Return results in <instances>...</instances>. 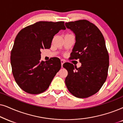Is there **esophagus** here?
Listing matches in <instances>:
<instances>
[{
    "label": "esophagus",
    "mask_w": 123,
    "mask_h": 123,
    "mask_svg": "<svg viewBox=\"0 0 123 123\" xmlns=\"http://www.w3.org/2000/svg\"><path fill=\"white\" fill-rule=\"evenodd\" d=\"M61 62L62 68H63V63H65V61L63 60H61Z\"/></svg>",
    "instance_id": "34e87169"
}]
</instances>
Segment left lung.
<instances>
[{
    "instance_id": "left-lung-1",
    "label": "left lung",
    "mask_w": 123,
    "mask_h": 123,
    "mask_svg": "<svg viewBox=\"0 0 123 123\" xmlns=\"http://www.w3.org/2000/svg\"><path fill=\"white\" fill-rule=\"evenodd\" d=\"M65 26L75 36L70 58L81 63L79 68L68 62L63 65L68 71L65 84L76 97H89L98 92L107 78L109 56L105 41L97 26L88 21L66 22Z\"/></svg>"
}]
</instances>
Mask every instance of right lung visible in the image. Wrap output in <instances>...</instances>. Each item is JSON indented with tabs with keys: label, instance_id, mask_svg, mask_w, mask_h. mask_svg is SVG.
Returning <instances> with one entry per match:
<instances>
[{
	"label": "right lung",
	"instance_id": "1",
	"mask_svg": "<svg viewBox=\"0 0 123 123\" xmlns=\"http://www.w3.org/2000/svg\"><path fill=\"white\" fill-rule=\"evenodd\" d=\"M65 29L63 21H39L25 27L16 36L11 63L16 82L23 91L37 94L48 89L61 64L57 57L41 61L40 50L49 49L54 36Z\"/></svg>",
	"mask_w": 123,
	"mask_h": 123
}]
</instances>
